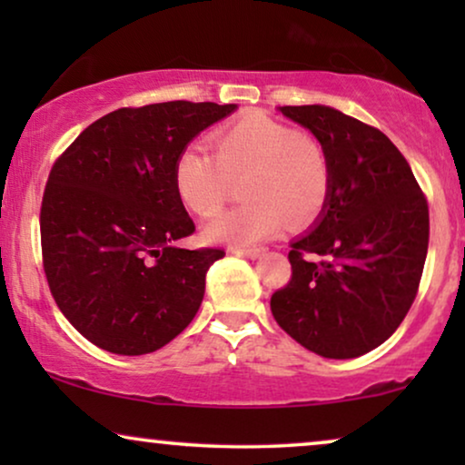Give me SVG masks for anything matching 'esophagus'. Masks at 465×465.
Masks as SVG:
<instances>
[{
  "label": "esophagus",
  "instance_id": "1",
  "mask_svg": "<svg viewBox=\"0 0 465 465\" xmlns=\"http://www.w3.org/2000/svg\"><path fill=\"white\" fill-rule=\"evenodd\" d=\"M232 253H237V256H245V258H258L262 256V247H231Z\"/></svg>",
  "mask_w": 465,
  "mask_h": 465
}]
</instances>
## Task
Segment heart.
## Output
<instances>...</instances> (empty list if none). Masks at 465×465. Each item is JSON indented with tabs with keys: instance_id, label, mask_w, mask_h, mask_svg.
I'll use <instances>...</instances> for the list:
<instances>
[{
	"instance_id": "b5f03b06",
	"label": "heart",
	"mask_w": 465,
	"mask_h": 465,
	"mask_svg": "<svg viewBox=\"0 0 465 465\" xmlns=\"http://www.w3.org/2000/svg\"><path fill=\"white\" fill-rule=\"evenodd\" d=\"M245 203L205 226L222 243H256L288 226L302 228L322 213L332 186L323 145L309 133L253 114L213 137V154L188 145L175 158L173 183L183 205L201 218L224 207L232 182Z\"/></svg>"
}]
</instances>
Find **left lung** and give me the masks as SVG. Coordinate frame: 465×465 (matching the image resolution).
<instances>
[{
  "label": "left lung",
  "instance_id": "8db88e82",
  "mask_svg": "<svg viewBox=\"0 0 465 465\" xmlns=\"http://www.w3.org/2000/svg\"><path fill=\"white\" fill-rule=\"evenodd\" d=\"M326 150L332 186L313 231L292 243V279L271 311L322 358L349 360L396 332L430 243L428 199L390 137L326 105H283Z\"/></svg>",
  "mask_w": 465,
  "mask_h": 465
}]
</instances>
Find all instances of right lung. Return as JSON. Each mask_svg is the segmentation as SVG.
Masks as SVG:
<instances>
[{
	"instance_id": "1",
	"label": "right lung",
	"mask_w": 465,
	"mask_h": 465,
	"mask_svg": "<svg viewBox=\"0 0 465 465\" xmlns=\"http://www.w3.org/2000/svg\"><path fill=\"white\" fill-rule=\"evenodd\" d=\"M234 104L120 107L86 126L50 169L40 209L42 264L61 313L110 353L143 355L193 322L220 247L194 232L173 183L180 152Z\"/></svg>"
}]
</instances>
